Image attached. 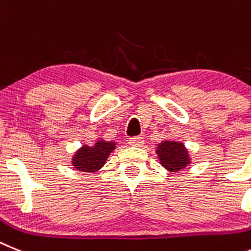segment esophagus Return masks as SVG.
<instances>
[{"instance_id": "1", "label": "esophagus", "mask_w": 251, "mask_h": 251, "mask_svg": "<svg viewBox=\"0 0 251 251\" xmlns=\"http://www.w3.org/2000/svg\"><path fill=\"white\" fill-rule=\"evenodd\" d=\"M128 144H130L131 147H143L144 138H141V136H135V138H130V140H128Z\"/></svg>"}]
</instances>
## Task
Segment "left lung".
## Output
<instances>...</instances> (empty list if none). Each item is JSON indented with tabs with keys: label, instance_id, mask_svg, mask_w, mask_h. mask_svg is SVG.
I'll return each instance as SVG.
<instances>
[{
	"label": "left lung",
	"instance_id": "1",
	"mask_svg": "<svg viewBox=\"0 0 251 251\" xmlns=\"http://www.w3.org/2000/svg\"><path fill=\"white\" fill-rule=\"evenodd\" d=\"M159 162L168 172H177L186 169L187 165L191 164V156L188 149L180 141L163 140L156 144L155 149Z\"/></svg>",
	"mask_w": 251,
	"mask_h": 251
}]
</instances>
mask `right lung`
<instances>
[{
    "instance_id": "right-lung-1",
    "label": "right lung",
    "mask_w": 251,
    "mask_h": 251,
    "mask_svg": "<svg viewBox=\"0 0 251 251\" xmlns=\"http://www.w3.org/2000/svg\"><path fill=\"white\" fill-rule=\"evenodd\" d=\"M116 145L115 141H106L101 138L91 147L84 144L72 156V165L78 172L96 173L106 164L111 152L117 148Z\"/></svg>"
}]
</instances>
